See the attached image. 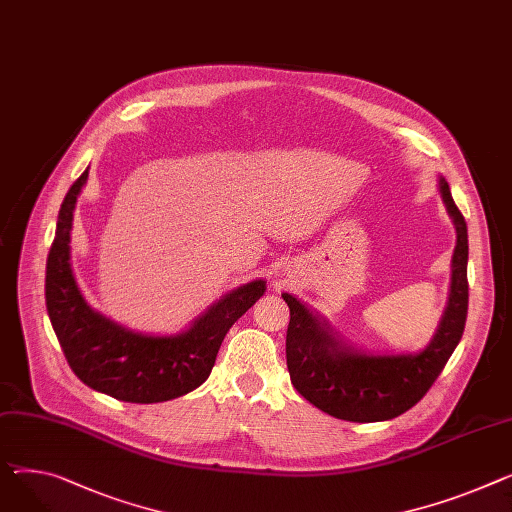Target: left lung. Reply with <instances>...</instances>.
<instances>
[{
  "label": "left lung",
  "instance_id": "8db88e82",
  "mask_svg": "<svg viewBox=\"0 0 512 512\" xmlns=\"http://www.w3.org/2000/svg\"><path fill=\"white\" fill-rule=\"evenodd\" d=\"M438 193L455 224L449 300L438 327L420 352L374 354L354 348L309 304L284 292L290 309L286 362L294 389L321 412L348 422H385L414 407L432 387L461 342L467 319V224L449 183L438 177Z\"/></svg>",
  "mask_w": 512,
  "mask_h": 512
}]
</instances>
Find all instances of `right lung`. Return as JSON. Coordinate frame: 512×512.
Segmentation results:
<instances>
[{
  "label": "right lung",
  "mask_w": 512,
  "mask_h": 512,
  "mask_svg": "<svg viewBox=\"0 0 512 512\" xmlns=\"http://www.w3.org/2000/svg\"><path fill=\"white\" fill-rule=\"evenodd\" d=\"M88 168L67 191L47 257V313L76 377L90 389L129 403H160L197 389L210 377L228 329L265 294L253 280L220 296L191 325L173 335L127 329L94 311L72 267V228Z\"/></svg>",
  "instance_id": "right-lung-1"
}]
</instances>
